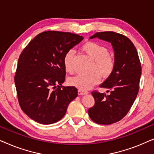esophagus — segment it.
<instances>
[{
  "label": "esophagus",
  "mask_w": 154,
  "mask_h": 154,
  "mask_svg": "<svg viewBox=\"0 0 154 154\" xmlns=\"http://www.w3.org/2000/svg\"><path fill=\"white\" fill-rule=\"evenodd\" d=\"M78 93H79V95H84V94H88V91H85V90H78Z\"/></svg>",
  "instance_id": "1"
}]
</instances>
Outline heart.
<instances>
[{"mask_svg": "<svg viewBox=\"0 0 154 154\" xmlns=\"http://www.w3.org/2000/svg\"><path fill=\"white\" fill-rule=\"evenodd\" d=\"M81 49L94 60L92 71L94 72L90 74L77 75L69 80V83L80 90H86L100 83L101 75L106 78L112 73L115 67V60L112 55L109 54L107 48L97 42H86L82 45ZM73 56L74 51L69 50L63 58L64 69L68 73L73 72Z\"/></svg>", "mask_w": 154, "mask_h": 154, "instance_id": "1", "label": "heart"}]
</instances>
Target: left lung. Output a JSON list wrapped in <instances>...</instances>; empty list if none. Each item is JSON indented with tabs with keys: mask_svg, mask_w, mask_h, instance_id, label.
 Segmentation results:
<instances>
[{
	"mask_svg": "<svg viewBox=\"0 0 154 154\" xmlns=\"http://www.w3.org/2000/svg\"><path fill=\"white\" fill-rule=\"evenodd\" d=\"M94 38L111 44L114 50L115 67L100 85L109 89L107 92L110 94L92 92L95 103L88 109V114L94 123L110 125L125 117L133 104L140 88L142 66L136 48L125 35L104 31L94 33L90 38Z\"/></svg>",
	"mask_w": 154,
	"mask_h": 154,
	"instance_id": "8db88e82",
	"label": "left lung"
}]
</instances>
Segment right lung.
Wrapping results in <instances>:
<instances>
[{"label":"right lung","instance_id":"1","mask_svg":"<svg viewBox=\"0 0 154 154\" xmlns=\"http://www.w3.org/2000/svg\"><path fill=\"white\" fill-rule=\"evenodd\" d=\"M83 36L62 31H44L31 40L18 60L14 83L21 109L29 118L44 125L64 117L78 96L73 86L64 87L63 58Z\"/></svg>","mask_w":154,"mask_h":154}]
</instances>
